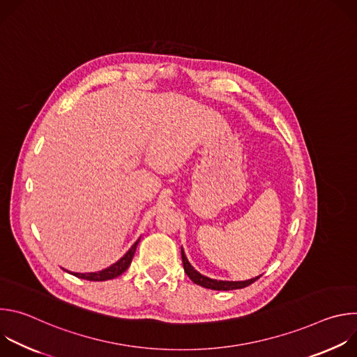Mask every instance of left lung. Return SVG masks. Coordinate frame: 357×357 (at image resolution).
Here are the masks:
<instances>
[{
    "instance_id": "obj_1",
    "label": "left lung",
    "mask_w": 357,
    "mask_h": 357,
    "mask_svg": "<svg viewBox=\"0 0 357 357\" xmlns=\"http://www.w3.org/2000/svg\"><path fill=\"white\" fill-rule=\"evenodd\" d=\"M181 252H182L183 270H185L186 275H188L195 284H197V285H200V287H205V288H209V289H216V291H230V289H238V288L248 287L250 284H252L254 281L259 280V277L247 280V281H218V280L208 278V277H205V275H202L200 273H197V271L190 266V263L188 261V259H186V256H185L183 248H181Z\"/></svg>"
}]
</instances>
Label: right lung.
<instances>
[{
  "instance_id": "add662e5",
  "label": "right lung",
  "mask_w": 357,
  "mask_h": 357,
  "mask_svg": "<svg viewBox=\"0 0 357 357\" xmlns=\"http://www.w3.org/2000/svg\"><path fill=\"white\" fill-rule=\"evenodd\" d=\"M138 241H139V238L132 244V247L124 254V256H123L116 264L110 266V267L106 268V270H101V271H98V273H87V274H80V273H70V274H73V275H76V277H79V278H83V280H89V281H106V280H113V278L121 275V274L128 268V266L131 264Z\"/></svg>"
}]
</instances>
